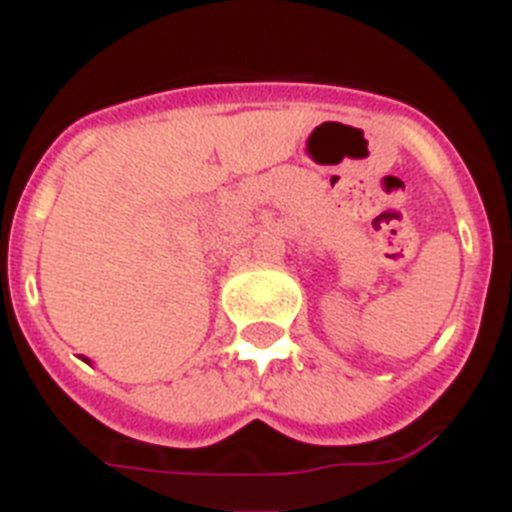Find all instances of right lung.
I'll return each instance as SVG.
<instances>
[{"mask_svg":"<svg viewBox=\"0 0 512 512\" xmlns=\"http://www.w3.org/2000/svg\"><path fill=\"white\" fill-rule=\"evenodd\" d=\"M86 361H88V358H86Z\"/></svg>","mask_w":512,"mask_h":512,"instance_id":"right-lung-1","label":"right lung"}]
</instances>
